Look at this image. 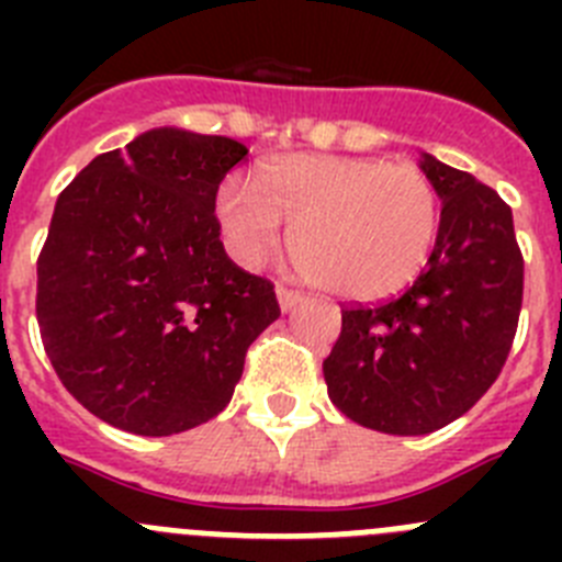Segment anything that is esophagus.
Wrapping results in <instances>:
<instances>
[{
  "mask_svg": "<svg viewBox=\"0 0 562 562\" xmlns=\"http://www.w3.org/2000/svg\"><path fill=\"white\" fill-rule=\"evenodd\" d=\"M276 295H278V304H281V312H290V310H295V306L301 304V301H304V295H301V292H295V290H286V286H278V290H276Z\"/></svg>",
  "mask_w": 562,
  "mask_h": 562,
  "instance_id": "esophagus-1",
  "label": "esophagus"
}]
</instances>
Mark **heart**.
<instances>
[{"label":"heart","instance_id":"heart-1","mask_svg":"<svg viewBox=\"0 0 562 562\" xmlns=\"http://www.w3.org/2000/svg\"><path fill=\"white\" fill-rule=\"evenodd\" d=\"M216 216L233 256L256 267L292 225V256L317 286L346 301L396 295L428 265L439 236V191L425 171L380 157L286 154L231 177Z\"/></svg>","mask_w":562,"mask_h":562}]
</instances>
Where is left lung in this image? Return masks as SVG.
Here are the masks:
<instances>
[{
  "instance_id": "obj_1",
  "label": "left lung",
  "mask_w": 562,
  "mask_h": 562,
  "mask_svg": "<svg viewBox=\"0 0 562 562\" xmlns=\"http://www.w3.org/2000/svg\"><path fill=\"white\" fill-rule=\"evenodd\" d=\"M441 222L428 267L380 306H346L324 360L337 411L362 428L422 436L445 428L504 369L524 301L513 211L473 173L422 154Z\"/></svg>"
}]
</instances>
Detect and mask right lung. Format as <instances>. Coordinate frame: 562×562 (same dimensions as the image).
<instances>
[{
	"instance_id": "1",
	"label": "right lung",
	"mask_w": 562,
	"mask_h": 562,
	"mask_svg": "<svg viewBox=\"0 0 562 562\" xmlns=\"http://www.w3.org/2000/svg\"><path fill=\"white\" fill-rule=\"evenodd\" d=\"M247 148L151 128L61 191L38 256L36 317L64 389L137 436L227 408L245 355L281 315L267 278L220 241L216 191Z\"/></svg>"
}]
</instances>
